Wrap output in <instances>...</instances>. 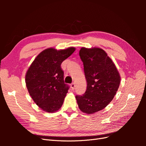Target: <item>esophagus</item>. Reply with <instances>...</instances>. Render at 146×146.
Here are the masks:
<instances>
[{
  "instance_id": "1",
  "label": "esophagus",
  "mask_w": 146,
  "mask_h": 146,
  "mask_svg": "<svg viewBox=\"0 0 146 146\" xmlns=\"http://www.w3.org/2000/svg\"><path fill=\"white\" fill-rule=\"evenodd\" d=\"M70 87H71L72 90H74L75 89V83H72L71 84H70Z\"/></svg>"
}]
</instances>
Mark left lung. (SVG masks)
<instances>
[{"mask_svg":"<svg viewBox=\"0 0 146 146\" xmlns=\"http://www.w3.org/2000/svg\"><path fill=\"white\" fill-rule=\"evenodd\" d=\"M79 55L87 82L85 93L76 98L81 111L92 114L104 109L116 95L121 77L111 58L100 48L82 47Z\"/></svg>","mask_w":146,"mask_h":146,"instance_id":"left-lung-1","label":"left lung"}]
</instances>
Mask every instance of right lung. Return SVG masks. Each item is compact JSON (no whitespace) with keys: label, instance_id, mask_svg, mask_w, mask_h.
Masks as SVG:
<instances>
[{"label":"right lung","instance_id":"obj_1","mask_svg":"<svg viewBox=\"0 0 146 146\" xmlns=\"http://www.w3.org/2000/svg\"><path fill=\"white\" fill-rule=\"evenodd\" d=\"M76 50L69 47L56 50H43L33 61L25 76L31 98L39 108L47 113L56 111L62 106L69 86L64 82L61 64Z\"/></svg>","mask_w":146,"mask_h":146}]
</instances>
